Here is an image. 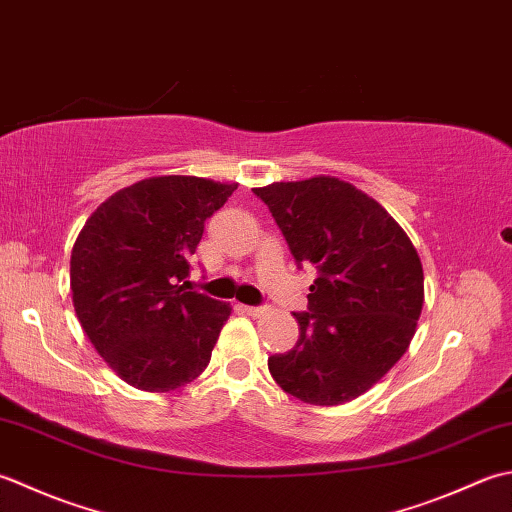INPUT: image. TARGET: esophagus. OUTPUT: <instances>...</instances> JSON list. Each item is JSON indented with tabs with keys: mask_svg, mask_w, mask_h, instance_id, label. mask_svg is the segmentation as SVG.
<instances>
[{
	"mask_svg": "<svg viewBox=\"0 0 512 512\" xmlns=\"http://www.w3.org/2000/svg\"><path fill=\"white\" fill-rule=\"evenodd\" d=\"M241 309L245 311L247 316H254V318H258V316H265V314H267V307H252V305H241Z\"/></svg>",
	"mask_w": 512,
	"mask_h": 512,
	"instance_id": "obj_1",
	"label": "esophagus"
}]
</instances>
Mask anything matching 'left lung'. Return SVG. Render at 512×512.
<instances>
[{"instance_id":"1","label":"left lung","mask_w":512,"mask_h":512,"mask_svg":"<svg viewBox=\"0 0 512 512\" xmlns=\"http://www.w3.org/2000/svg\"><path fill=\"white\" fill-rule=\"evenodd\" d=\"M296 265H314L309 311H296L294 349L267 360L294 398L336 406L369 391L409 349L424 302V274L389 212L333 176L254 187Z\"/></svg>"}]
</instances>
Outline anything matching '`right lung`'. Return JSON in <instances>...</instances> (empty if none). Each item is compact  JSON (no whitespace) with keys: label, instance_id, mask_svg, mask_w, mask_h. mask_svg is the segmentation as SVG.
I'll return each mask as SVG.
<instances>
[{"label":"right lung","instance_id":"1","mask_svg":"<svg viewBox=\"0 0 512 512\" xmlns=\"http://www.w3.org/2000/svg\"><path fill=\"white\" fill-rule=\"evenodd\" d=\"M236 183L154 176L110 196L72 247L77 318L112 371L134 389L163 393L205 371L229 302L190 287V258L205 221Z\"/></svg>","mask_w":512,"mask_h":512}]
</instances>
